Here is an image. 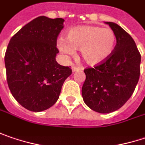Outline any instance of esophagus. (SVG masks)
<instances>
[{"mask_svg": "<svg viewBox=\"0 0 145 145\" xmlns=\"http://www.w3.org/2000/svg\"><path fill=\"white\" fill-rule=\"evenodd\" d=\"M79 70H80V68H79V67H77L76 65H72L73 72H75V71H79Z\"/></svg>", "mask_w": 145, "mask_h": 145, "instance_id": "1", "label": "esophagus"}]
</instances>
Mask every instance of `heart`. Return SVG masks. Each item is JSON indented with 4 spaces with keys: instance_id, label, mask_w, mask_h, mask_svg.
Masks as SVG:
<instances>
[{
    "instance_id": "1",
    "label": "heart",
    "mask_w": 145,
    "mask_h": 145,
    "mask_svg": "<svg viewBox=\"0 0 145 145\" xmlns=\"http://www.w3.org/2000/svg\"><path fill=\"white\" fill-rule=\"evenodd\" d=\"M116 42L114 31L98 26H79L67 33L66 40L59 39V50L66 55H74L80 50L83 60L89 65L102 64L112 55Z\"/></svg>"
}]
</instances>
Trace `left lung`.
Here are the masks:
<instances>
[{"mask_svg":"<svg viewBox=\"0 0 145 145\" xmlns=\"http://www.w3.org/2000/svg\"><path fill=\"white\" fill-rule=\"evenodd\" d=\"M114 31L116 44L110 57L93 68L84 69L82 87L85 104L99 113L121 108L131 97L140 74L141 56L131 36L112 22H106Z\"/></svg>","mask_w":145,"mask_h":145,"instance_id":"1","label":"left lung"}]
</instances>
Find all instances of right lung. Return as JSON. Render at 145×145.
Segmentation results:
<instances>
[{"instance_id":"right-lung-1","label":"right lung","mask_w":145,"mask_h":145,"mask_svg":"<svg viewBox=\"0 0 145 145\" xmlns=\"http://www.w3.org/2000/svg\"><path fill=\"white\" fill-rule=\"evenodd\" d=\"M64 20L39 16L19 30L5 55L6 79L16 101L32 112L53 106L72 71L59 65L56 40Z\"/></svg>"}]
</instances>
